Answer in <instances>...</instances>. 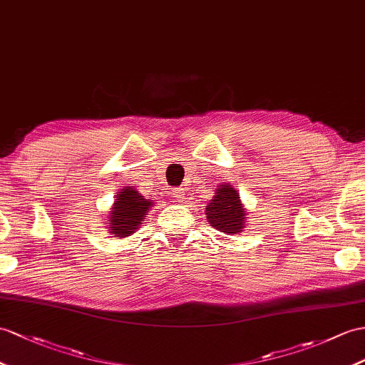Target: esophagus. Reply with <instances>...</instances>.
Listing matches in <instances>:
<instances>
[{"instance_id":"1","label":"esophagus","mask_w":365,"mask_h":365,"mask_svg":"<svg viewBox=\"0 0 365 365\" xmlns=\"http://www.w3.org/2000/svg\"><path fill=\"white\" fill-rule=\"evenodd\" d=\"M173 197L176 201H184V200H187V192H185V189H182V187H176V189H173Z\"/></svg>"}]
</instances>
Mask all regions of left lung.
<instances>
[{"label":"left lung","mask_w":365,"mask_h":365,"mask_svg":"<svg viewBox=\"0 0 365 365\" xmlns=\"http://www.w3.org/2000/svg\"><path fill=\"white\" fill-rule=\"evenodd\" d=\"M204 213L212 227L229 235L240 234L247 225L245 204L234 185L229 182L218 184L215 195L209 201Z\"/></svg>","instance_id":"left-lung-1"}]
</instances>
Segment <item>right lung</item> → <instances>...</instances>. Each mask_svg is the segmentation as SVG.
<instances>
[{"mask_svg": "<svg viewBox=\"0 0 365 365\" xmlns=\"http://www.w3.org/2000/svg\"><path fill=\"white\" fill-rule=\"evenodd\" d=\"M113 207L108 210V234L125 238L136 232L156 201L145 198L133 185H127L114 197Z\"/></svg>", "mask_w": 365, "mask_h": 365, "instance_id": "obj_1", "label": "right lung"}]
</instances>
